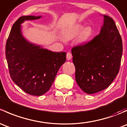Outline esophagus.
I'll return each instance as SVG.
<instances>
[{
  "mask_svg": "<svg viewBox=\"0 0 127 127\" xmlns=\"http://www.w3.org/2000/svg\"><path fill=\"white\" fill-rule=\"evenodd\" d=\"M66 57H67V59L68 60H71V59L72 58V53H70V52H68V53H67V55H66Z\"/></svg>",
  "mask_w": 127,
  "mask_h": 127,
  "instance_id": "obj_1",
  "label": "esophagus"
}]
</instances>
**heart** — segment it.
<instances>
[{
    "label": "heart",
    "mask_w": 127,
    "mask_h": 127,
    "mask_svg": "<svg viewBox=\"0 0 127 127\" xmlns=\"http://www.w3.org/2000/svg\"><path fill=\"white\" fill-rule=\"evenodd\" d=\"M80 34L79 36V42L80 43H85L90 37L92 35V29L90 28H87L83 30L82 25H76L65 33L66 39H70L75 37Z\"/></svg>",
    "instance_id": "obj_1"
}]
</instances>
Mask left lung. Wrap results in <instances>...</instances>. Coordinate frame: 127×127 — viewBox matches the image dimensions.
I'll return each mask as SVG.
<instances>
[{
  "label": "left lung",
  "mask_w": 127,
  "mask_h": 127,
  "mask_svg": "<svg viewBox=\"0 0 127 127\" xmlns=\"http://www.w3.org/2000/svg\"><path fill=\"white\" fill-rule=\"evenodd\" d=\"M100 33L85 44L72 48L75 80L88 94L107 88L117 76L122 55V41L114 21L104 15Z\"/></svg>",
  "instance_id": "1"
}]
</instances>
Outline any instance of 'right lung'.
Masks as SVG:
<instances>
[{
  "label": "right lung",
  "instance_id": "1",
  "mask_svg": "<svg viewBox=\"0 0 127 127\" xmlns=\"http://www.w3.org/2000/svg\"><path fill=\"white\" fill-rule=\"evenodd\" d=\"M40 16H23L13 25L5 46V56L13 81L26 93L41 96L50 88L61 65L65 52H52L29 43L22 36L20 24Z\"/></svg>",
  "mask_w": 127,
  "mask_h": 127
}]
</instances>
